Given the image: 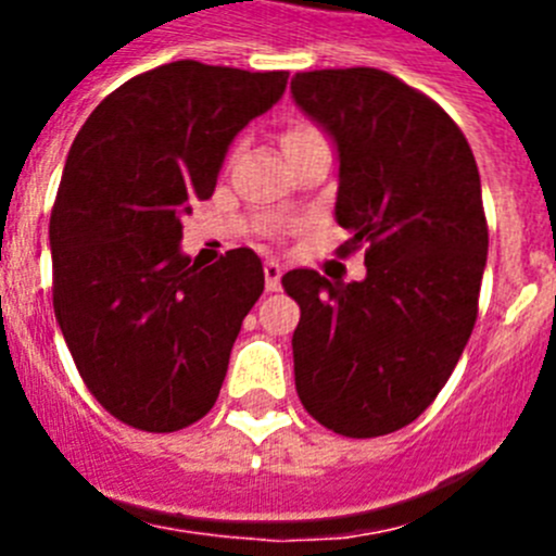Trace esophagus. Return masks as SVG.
<instances>
[{
	"mask_svg": "<svg viewBox=\"0 0 556 556\" xmlns=\"http://www.w3.org/2000/svg\"><path fill=\"white\" fill-rule=\"evenodd\" d=\"M281 264L264 262V283H267V292H278V289H281Z\"/></svg>",
	"mask_w": 556,
	"mask_h": 556,
	"instance_id": "1",
	"label": "esophagus"
}]
</instances>
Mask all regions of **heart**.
I'll use <instances>...</instances> for the list:
<instances>
[{"label":"heart","mask_w":556,"mask_h":556,"mask_svg":"<svg viewBox=\"0 0 556 556\" xmlns=\"http://www.w3.org/2000/svg\"><path fill=\"white\" fill-rule=\"evenodd\" d=\"M317 139H323V132L317 130V127L306 125V122H298V125H289L287 130H283L281 144H283V150L292 152V150H298V147H306Z\"/></svg>","instance_id":"1"}]
</instances>
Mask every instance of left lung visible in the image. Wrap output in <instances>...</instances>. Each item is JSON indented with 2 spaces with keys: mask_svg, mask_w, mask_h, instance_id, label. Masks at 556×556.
<instances>
[{
  "mask_svg": "<svg viewBox=\"0 0 556 556\" xmlns=\"http://www.w3.org/2000/svg\"><path fill=\"white\" fill-rule=\"evenodd\" d=\"M292 97L339 152L337 223L365 281L317 269L281 278L301 306L294 387L342 437H381L424 415L454 372L479 314L488 219L468 139L431 97L370 66L292 77Z\"/></svg>",
  "mask_w": 556,
  "mask_h": 556,
  "instance_id": "obj_1",
  "label": "left lung"
}]
</instances>
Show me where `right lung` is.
I'll return each instance as SVG.
<instances>
[{"instance_id": "obj_1", "label": "right lung", "mask_w": 556, "mask_h": 556, "mask_svg": "<svg viewBox=\"0 0 556 556\" xmlns=\"http://www.w3.org/2000/svg\"><path fill=\"white\" fill-rule=\"evenodd\" d=\"M287 77L164 63L111 91L68 150L49 217L52 306L88 392L132 429H186L217 404L264 269L250 248L191 264L180 219Z\"/></svg>"}]
</instances>
